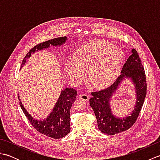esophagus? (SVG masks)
<instances>
[{
  "mask_svg": "<svg viewBox=\"0 0 160 160\" xmlns=\"http://www.w3.org/2000/svg\"><path fill=\"white\" fill-rule=\"evenodd\" d=\"M80 98L81 100H84V102H88V101H89V96H88L87 94H85V93L81 94L80 96Z\"/></svg>",
  "mask_w": 160,
  "mask_h": 160,
  "instance_id": "34e87169",
  "label": "esophagus"
}]
</instances>
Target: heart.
<instances>
[{"label":"heart","mask_w":160,"mask_h":160,"mask_svg":"<svg viewBox=\"0 0 160 160\" xmlns=\"http://www.w3.org/2000/svg\"><path fill=\"white\" fill-rule=\"evenodd\" d=\"M124 53L120 47L105 40H95L75 51L72 62L65 63V71L73 81L80 80L89 70L90 82L97 88H105L114 82L122 69Z\"/></svg>","instance_id":"1"}]
</instances>
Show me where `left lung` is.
Segmentation results:
<instances>
[{
	"label": "left lung",
	"mask_w": 160,
	"mask_h": 160,
	"mask_svg": "<svg viewBox=\"0 0 160 160\" xmlns=\"http://www.w3.org/2000/svg\"><path fill=\"white\" fill-rule=\"evenodd\" d=\"M122 74L115 82L107 89L92 92V98L89 104L96 115L99 130L107 135H115L130 128L137 120L147 96V80L145 71L142 64L138 52L131 50V55L128 57L121 71ZM129 78L135 85L137 92V103L132 113L124 118L115 117L110 107L111 97L124 78Z\"/></svg>",
	"instance_id": "8db88e82"
}]
</instances>
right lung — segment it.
<instances>
[{
  "mask_svg": "<svg viewBox=\"0 0 160 160\" xmlns=\"http://www.w3.org/2000/svg\"><path fill=\"white\" fill-rule=\"evenodd\" d=\"M67 37H59L47 40L34 46L26 54L22 62L21 67L25 64L27 59L31 56V54L38 50L47 49L50 45L60 46L66 42ZM77 91L72 88H66L61 91L58 100L54 107L52 113L45 120H35L23 107L22 102L19 98L20 106L23 113L28 119L30 123L36 131L47 137L54 139L64 138L70 132V110L72 104L76 100Z\"/></svg>",
  "mask_w": 160,
  "mask_h": 160,
  "instance_id": "obj_1",
  "label": "right lung"
}]
</instances>
